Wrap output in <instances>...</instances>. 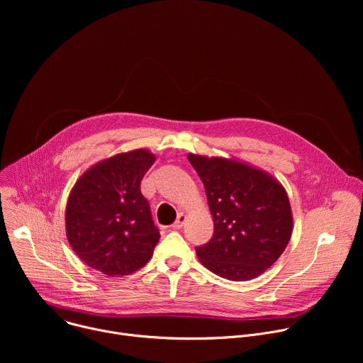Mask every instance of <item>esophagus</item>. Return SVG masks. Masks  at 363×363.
I'll use <instances>...</instances> for the list:
<instances>
[{"mask_svg":"<svg viewBox=\"0 0 363 363\" xmlns=\"http://www.w3.org/2000/svg\"><path fill=\"white\" fill-rule=\"evenodd\" d=\"M185 220H186V217L181 213L179 216H178V218H177V221L171 225L172 227V230H179V228H182V225H184V223H185Z\"/></svg>","mask_w":363,"mask_h":363,"instance_id":"esophagus-1","label":"esophagus"}]
</instances>
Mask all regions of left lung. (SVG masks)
Returning <instances> with one entry per match:
<instances>
[{
	"instance_id": "8db88e82",
	"label": "left lung",
	"mask_w": 363,
	"mask_h": 363,
	"mask_svg": "<svg viewBox=\"0 0 363 363\" xmlns=\"http://www.w3.org/2000/svg\"><path fill=\"white\" fill-rule=\"evenodd\" d=\"M214 220V235L196 247L214 274L247 281L263 274L286 250L293 216L284 186L269 172L235 158L188 153Z\"/></svg>"
}]
</instances>
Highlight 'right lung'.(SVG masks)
Instances as JSON below:
<instances>
[{
	"label": "right lung",
	"instance_id": "right-lung-1",
	"mask_svg": "<svg viewBox=\"0 0 363 363\" xmlns=\"http://www.w3.org/2000/svg\"><path fill=\"white\" fill-rule=\"evenodd\" d=\"M155 158L147 149L118 153L76 181L66 205V235L89 267L122 277L150 260L161 235L140 181Z\"/></svg>",
	"mask_w": 363,
	"mask_h": 363
}]
</instances>
